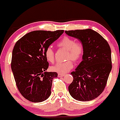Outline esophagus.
Listing matches in <instances>:
<instances>
[{"instance_id":"34e87169","label":"esophagus","mask_w":120,"mask_h":120,"mask_svg":"<svg viewBox=\"0 0 120 120\" xmlns=\"http://www.w3.org/2000/svg\"><path fill=\"white\" fill-rule=\"evenodd\" d=\"M65 74H61V73H59L58 74V77H64V76Z\"/></svg>"}]
</instances>
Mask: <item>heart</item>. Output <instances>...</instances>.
<instances>
[{"label":"heart","mask_w":120,"mask_h":120,"mask_svg":"<svg viewBox=\"0 0 120 120\" xmlns=\"http://www.w3.org/2000/svg\"><path fill=\"white\" fill-rule=\"evenodd\" d=\"M58 47L66 49L67 52L65 56L66 61L57 63L50 67L52 71L59 73H65L73 67L72 60L77 62L81 59L83 54V45L79 42H75L72 38L65 36L57 44ZM45 56L48 62L53 63L54 61V52L51 46L46 48L45 52Z\"/></svg>","instance_id":"obj_1"}]
</instances>
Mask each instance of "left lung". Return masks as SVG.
Segmentation results:
<instances>
[{
  "label": "left lung",
  "instance_id": "8db88e82",
  "mask_svg": "<svg viewBox=\"0 0 120 120\" xmlns=\"http://www.w3.org/2000/svg\"><path fill=\"white\" fill-rule=\"evenodd\" d=\"M81 42L82 61L71 73L73 81L68 86L70 95L78 101H90L105 89L112 68L111 49L108 42L92 29L65 31Z\"/></svg>",
  "mask_w": 120,
  "mask_h": 120
}]
</instances>
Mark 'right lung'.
<instances>
[{
    "instance_id": "1",
    "label": "right lung",
    "mask_w": 120,
    "mask_h": 120,
    "mask_svg": "<svg viewBox=\"0 0 120 120\" xmlns=\"http://www.w3.org/2000/svg\"><path fill=\"white\" fill-rule=\"evenodd\" d=\"M63 32V30L32 31L14 45L11 68L19 92L29 101L41 102L50 96L53 79L57 74L45 71L49 63L45 52Z\"/></svg>"
}]
</instances>
